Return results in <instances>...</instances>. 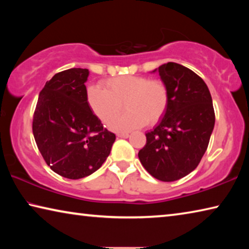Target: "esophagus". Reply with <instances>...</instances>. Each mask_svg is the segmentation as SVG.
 <instances>
[{
  "label": "esophagus",
  "mask_w": 249,
  "mask_h": 249,
  "mask_svg": "<svg viewBox=\"0 0 249 249\" xmlns=\"http://www.w3.org/2000/svg\"><path fill=\"white\" fill-rule=\"evenodd\" d=\"M129 136L128 133H119L117 134V137H121V138H127Z\"/></svg>",
  "instance_id": "esophagus-1"
}]
</instances>
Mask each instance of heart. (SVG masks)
<instances>
[{
	"mask_svg": "<svg viewBox=\"0 0 249 249\" xmlns=\"http://www.w3.org/2000/svg\"><path fill=\"white\" fill-rule=\"evenodd\" d=\"M88 104L94 114L109 124L121 111L126 112L109 127L115 132H128L146 123L156 124L167 111L169 92L160 79L141 75H120L103 81V88L91 86L87 90Z\"/></svg>",
	"mask_w": 249,
	"mask_h": 249,
	"instance_id": "heart-1",
	"label": "heart"
}]
</instances>
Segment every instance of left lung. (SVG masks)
Instances as JSON below:
<instances>
[{
  "instance_id": "8db88e82",
  "label": "left lung",
  "mask_w": 249,
  "mask_h": 249,
  "mask_svg": "<svg viewBox=\"0 0 249 249\" xmlns=\"http://www.w3.org/2000/svg\"><path fill=\"white\" fill-rule=\"evenodd\" d=\"M158 72L168 87L169 102L161 121L146 133V145L138 158L154 178L170 182L189 175L200 163L215 114L208 86L192 70L168 62Z\"/></svg>"
}]
</instances>
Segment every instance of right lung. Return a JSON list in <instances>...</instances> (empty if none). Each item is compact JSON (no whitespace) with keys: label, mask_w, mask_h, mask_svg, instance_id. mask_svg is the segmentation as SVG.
<instances>
[{"label":"right lung","mask_w":249,"mask_h":249,"mask_svg":"<svg viewBox=\"0 0 249 249\" xmlns=\"http://www.w3.org/2000/svg\"><path fill=\"white\" fill-rule=\"evenodd\" d=\"M88 77L89 70L81 68L54 74L40 91L33 119L34 137L46 163L73 180L98 170L116 138L88 104Z\"/></svg>","instance_id":"1"}]
</instances>
